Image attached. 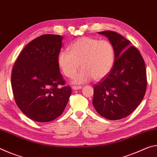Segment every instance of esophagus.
I'll return each mask as SVG.
<instances>
[{
  "label": "esophagus",
  "instance_id": "1",
  "mask_svg": "<svg viewBox=\"0 0 157 157\" xmlns=\"http://www.w3.org/2000/svg\"><path fill=\"white\" fill-rule=\"evenodd\" d=\"M82 88V86H75V85H74V86H73V87H72V89H73V90L81 89Z\"/></svg>",
  "mask_w": 157,
  "mask_h": 157
}]
</instances>
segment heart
Returning <instances> with one entry per match:
<instances>
[{"label":"heart","instance_id":"obj_1","mask_svg":"<svg viewBox=\"0 0 157 157\" xmlns=\"http://www.w3.org/2000/svg\"><path fill=\"white\" fill-rule=\"evenodd\" d=\"M115 61L113 45L107 40L92 37L78 39L58 55L57 63L62 73L71 78L80 65L82 68L73 77V82L82 84L92 78L95 81L105 78L112 69Z\"/></svg>","mask_w":157,"mask_h":157}]
</instances>
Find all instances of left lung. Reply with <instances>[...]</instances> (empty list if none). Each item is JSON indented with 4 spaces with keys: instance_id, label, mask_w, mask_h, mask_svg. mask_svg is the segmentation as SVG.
Segmentation results:
<instances>
[{
    "instance_id": "left-lung-1",
    "label": "left lung",
    "mask_w": 157,
    "mask_h": 157,
    "mask_svg": "<svg viewBox=\"0 0 157 157\" xmlns=\"http://www.w3.org/2000/svg\"><path fill=\"white\" fill-rule=\"evenodd\" d=\"M107 37L115 50L110 73L94 85L93 105L109 120L125 118L138 107L147 88L145 62L129 40L113 31L99 32Z\"/></svg>"
}]
</instances>
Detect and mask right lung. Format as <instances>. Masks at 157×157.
<instances>
[{"label": "right lung", "mask_w": 157, "mask_h": 157, "mask_svg": "<svg viewBox=\"0 0 157 157\" xmlns=\"http://www.w3.org/2000/svg\"><path fill=\"white\" fill-rule=\"evenodd\" d=\"M62 40L57 34L34 39L21 51L12 68L15 102L25 116L39 123L62 115L71 95V86H64L57 63Z\"/></svg>", "instance_id": "obj_1"}]
</instances>
